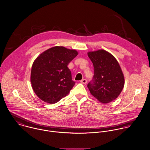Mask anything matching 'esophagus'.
<instances>
[{
  "instance_id": "34e87169",
  "label": "esophagus",
  "mask_w": 150,
  "mask_h": 150,
  "mask_svg": "<svg viewBox=\"0 0 150 150\" xmlns=\"http://www.w3.org/2000/svg\"><path fill=\"white\" fill-rule=\"evenodd\" d=\"M81 83L82 84H86L87 83V81L86 79H83L82 81H81Z\"/></svg>"
}]
</instances>
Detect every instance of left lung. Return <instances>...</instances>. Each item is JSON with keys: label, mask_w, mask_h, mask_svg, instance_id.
<instances>
[{"label": "left lung", "mask_w": 150, "mask_h": 150, "mask_svg": "<svg viewBox=\"0 0 150 150\" xmlns=\"http://www.w3.org/2000/svg\"><path fill=\"white\" fill-rule=\"evenodd\" d=\"M87 54L94 69L92 81L87 84L91 94L103 103L116 99L125 83L124 74L116 59L103 50L89 52Z\"/></svg>", "instance_id": "1"}]
</instances>
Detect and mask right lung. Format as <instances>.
<instances>
[{
	"mask_svg": "<svg viewBox=\"0 0 150 150\" xmlns=\"http://www.w3.org/2000/svg\"><path fill=\"white\" fill-rule=\"evenodd\" d=\"M78 52L64 47H54L40 54L34 61L30 82L37 97L50 104L66 97L75 85L67 66Z\"/></svg>",
	"mask_w": 150,
	"mask_h": 150,
	"instance_id": "add662e5",
	"label": "right lung"
}]
</instances>
